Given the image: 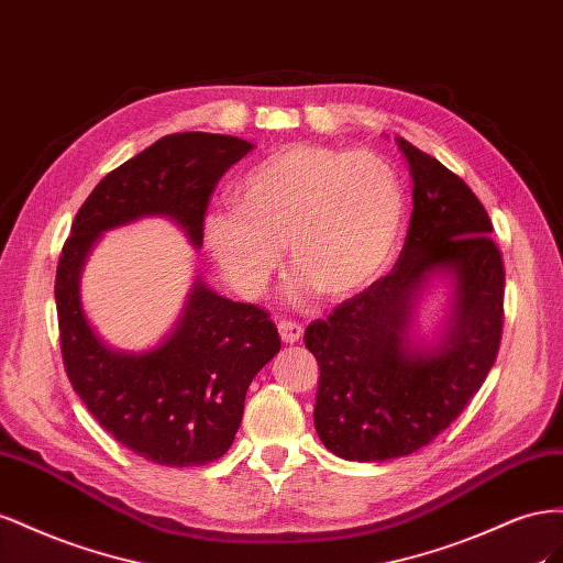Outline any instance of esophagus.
I'll list each match as a JSON object with an SVG mask.
<instances>
[{
    "mask_svg": "<svg viewBox=\"0 0 563 563\" xmlns=\"http://www.w3.org/2000/svg\"><path fill=\"white\" fill-rule=\"evenodd\" d=\"M278 332H280V340L285 344H295L303 336V325L297 323V320H280Z\"/></svg>",
    "mask_w": 563,
    "mask_h": 563,
    "instance_id": "esophagus-1",
    "label": "esophagus"
}]
</instances>
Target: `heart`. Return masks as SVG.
<instances>
[{"label":"heart","mask_w":563,"mask_h":563,"mask_svg":"<svg viewBox=\"0 0 563 563\" xmlns=\"http://www.w3.org/2000/svg\"><path fill=\"white\" fill-rule=\"evenodd\" d=\"M233 212L205 221L212 260L240 295L260 297L290 264L313 292L342 301L391 264L406 221L396 169L377 153L292 143L250 167Z\"/></svg>","instance_id":"1"}]
</instances>
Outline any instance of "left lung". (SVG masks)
Returning a JSON list of instances; mask_svg holds the SVG:
<instances>
[{
  "mask_svg": "<svg viewBox=\"0 0 563 563\" xmlns=\"http://www.w3.org/2000/svg\"><path fill=\"white\" fill-rule=\"evenodd\" d=\"M398 146L415 188L396 266L303 332L320 367L318 437L358 462L410 455L451 427L486 382L505 325V262L486 207L437 157ZM433 269L456 273L459 301L446 340L420 354L407 349V323Z\"/></svg>",
  "mask_w": 563,
  "mask_h": 563,
  "instance_id": "left-lung-1",
  "label": "left lung"
}]
</instances>
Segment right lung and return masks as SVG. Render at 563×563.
Returning <instances> with one entry per match:
<instances>
[{"instance_id": "right-lung-1", "label": "right lung", "mask_w": 563, "mask_h": 563, "mask_svg": "<svg viewBox=\"0 0 563 563\" xmlns=\"http://www.w3.org/2000/svg\"><path fill=\"white\" fill-rule=\"evenodd\" d=\"M252 143L207 132L157 139L99 181L79 207L56 268L60 356L77 396L132 453L167 467H198L229 451L252 377L280 351L268 311L196 283L181 323L146 353L110 351L79 307V271L103 231L163 214L202 245L219 179Z\"/></svg>"}]
</instances>
